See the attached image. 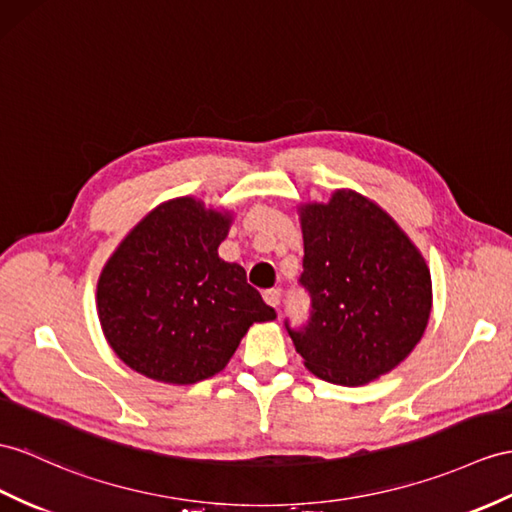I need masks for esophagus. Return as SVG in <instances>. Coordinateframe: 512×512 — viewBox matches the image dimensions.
<instances>
[{"label": "esophagus", "instance_id": "34e87169", "mask_svg": "<svg viewBox=\"0 0 512 512\" xmlns=\"http://www.w3.org/2000/svg\"><path fill=\"white\" fill-rule=\"evenodd\" d=\"M263 297H265V302H267L269 306H273V308L280 306V291H278V289H267V291L263 293Z\"/></svg>", "mask_w": 512, "mask_h": 512}]
</instances>
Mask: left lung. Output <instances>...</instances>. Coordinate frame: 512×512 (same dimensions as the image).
<instances>
[{
    "instance_id": "left-lung-1",
    "label": "left lung",
    "mask_w": 512,
    "mask_h": 512,
    "mask_svg": "<svg viewBox=\"0 0 512 512\" xmlns=\"http://www.w3.org/2000/svg\"><path fill=\"white\" fill-rule=\"evenodd\" d=\"M310 297L304 326L284 321L315 376L360 386L413 352L428 326L432 282L426 260L380 206L354 191L302 208Z\"/></svg>"
}]
</instances>
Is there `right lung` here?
<instances>
[{
    "mask_svg": "<svg viewBox=\"0 0 512 512\" xmlns=\"http://www.w3.org/2000/svg\"><path fill=\"white\" fill-rule=\"evenodd\" d=\"M230 215L178 197L152 210L110 256L97 310L115 354L143 376L195 384L215 376L256 321L276 310L217 247Z\"/></svg>",
    "mask_w": 512,
    "mask_h": 512,
    "instance_id": "right-lung-1",
    "label": "right lung"
}]
</instances>
